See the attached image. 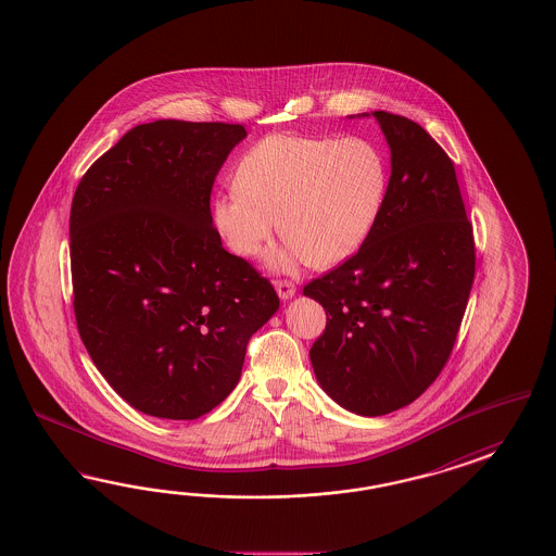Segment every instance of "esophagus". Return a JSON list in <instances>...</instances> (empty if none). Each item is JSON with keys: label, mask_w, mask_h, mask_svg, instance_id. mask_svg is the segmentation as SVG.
Wrapping results in <instances>:
<instances>
[{"label": "esophagus", "mask_w": 556, "mask_h": 556, "mask_svg": "<svg viewBox=\"0 0 556 556\" xmlns=\"http://www.w3.org/2000/svg\"><path fill=\"white\" fill-rule=\"evenodd\" d=\"M276 290H278V294H280V299H292L294 296V292H296V287H294V282L292 280H287V278H278L276 282Z\"/></svg>", "instance_id": "1"}]
</instances>
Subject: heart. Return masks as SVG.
<instances>
[{"label":"heart","instance_id":"b5f03b06","mask_svg":"<svg viewBox=\"0 0 556 556\" xmlns=\"http://www.w3.org/2000/svg\"><path fill=\"white\" fill-rule=\"evenodd\" d=\"M388 186V161L370 140L274 134L237 163L235 191L214 200L212 220L241 257L257 255L278 220L290 243L278 266L303 257L331 268L367 241Z\"/></svg>","mask_w":556,"mask_h":556}]
</instances>
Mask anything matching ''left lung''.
<instances>
[{
    "label": "left lung",
    "instance_id": "left-lung-1",
    "mask_svg": "<svg viewBox=\"0 0 556 556\" xmlns=\"http://www.w3.org/2000/svg\"><path fill=\"white\" fill-rule=\"evenodd\" d=\"M372 117L391 148L379 220L356 253L303 288L328 315L308 350L317 381L363 416L400 410L431 388L452 356L476 274L452 159L408 117Z\"/></svg>",
    "mask_w": 556,
    "mask_h": 556
}]
</instances>
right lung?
Masks as SVG:
<instances>
[{"label": "right lung", "instance_id": "1", "mask_svg": "<svg viewBox=\"0 0 556 556\" xmlns=\"http://www.w3.org/2000/svg\"><path fill=\"white\" fill-rule=\"evenodd\" d=\"M245 127L136 125L84 173L70 212L74 315L129 406L195 420L241 377L249 338L280 307L268 278L223 248L210 195Z\"/></svg>", "mask_w": 556, "mask_h": 556}]
</instances>
